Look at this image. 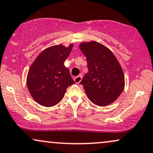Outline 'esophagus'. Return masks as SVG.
<instances>
[{
    "instance_id": "obj_1",
    "label": "esophagus",
    "mask_w": 153,
    "mask_h": 153,
    "mask_svg": "<svg viewBox=\"0 0 153 153\" xmlns=\"http://www.w3.org/2000/svg\"><path fill=\"white\" fill-rule=\"evenodd\" d=\"M82 76H81V75H80V76H76V77H75V78H74V82H75V83L79 84L81 81H82Z\"/></svg>"
}]
</instances>
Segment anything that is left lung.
<instances>
[{
  "label": "left lung",
  "instance_id": "obj_1",
  "mask_svg": "<svg viewBox=\"0 0 153 153\" xmlns=\"http://www.w3.org/2000/svg\"><path fill=\"white\" fill-rule=\"evenodd\" d=\"M79 48L87 61L88 72L80 82L89 100L103 107L115 101L125 87L119 62L108 48L96 41L82 43Z\"/></svg>",
  "mask_w": 153,
  "mask_h": 153
}]
</instances>
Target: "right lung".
<instances>
[{
    "mask_svg": "<svg viewBox=\"0 0 153 153\" xmlns=\"http://www.w3.org/2000/svg\"><path fill=\"white\" fill-rule=\"evenodd\" d=\"M56 45L44 50L30 66L26 83L30 95L39 105L52 107L62 101L66 89L74 84L69 70L64 66L72 49Z\"/></svg>",
    "mask_w": 153,
    "mask_h": 153,
    "instance_id": "obj_1",
    "label": "right lung"
}]
</instances>
